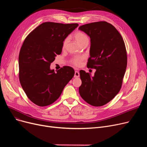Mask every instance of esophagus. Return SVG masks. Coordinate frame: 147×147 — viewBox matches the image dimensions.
Here are the masks:
<instances>
[{"label":"esophagus","mask_w":147,"mask_h":147,"mask_svg":"<svg viewBox=\"0 0 147 147\" xmlns=\"http://www.w3.org/2000/svg\"><path fill=\"white\" fill-rule=\"evenodd\" d=\"M79 76H80L79 72L78 71H76L74 73V78H79Z\"/></svg>","instance_id":"34e87169"}]
</instances>
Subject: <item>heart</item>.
Returning <instances> with one entry per match:
<instances>
[{
    "instance_id": "b5f03b06",
    "label": "heart",
    "mask_w": 147,
    "mask_h": 147,
    "mask_svg": "<svg viewBox=\"0 0 147 147\" xmlns=\"http://www.w3.org/2000/svg\"><path fill=\"white\" fill-rule=\"evenodd\" d=\"M74 37L76 38V41L78 42V43L80 45L84 42H89L88 36L85 33H84L82 32H77L74 34ZM68 43V38H65L63 42V49L66 48ZM83 59V57H76L72 59L71 62L73 64L76 65H79L81 64Z\"/></svg>"
}]
</instances>
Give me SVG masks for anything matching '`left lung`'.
<instances>
[{
    "label": "left lung",
    "instance_id": "1",
    "mask_svg": "<svg viewBox=\"0 0 147 147\" xmlns=\"http://www.w3.org/2000/svg\"><path fill=\"white\" fill-rule=\"evenodd\" d=\"M79 29L90 38L87 67L96 69L94 76L80 70L79 94L90 105L102 106L121 89L127 67L125 42L117 29L105 21L89 23Z\"/></svg>",
    "mask_w": 147,
    "mask_h": 147
}]
</instances>
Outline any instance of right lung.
Listing matches in <instances>:
<instances>
[{
  "instance_id": "right-lung-1",
  "label": "right lung",
  "mask_w": 147,
  "mask_h": 147,
  "mask_svg": "<svg viewBox=\"0 0 147 147\" xmlns=\"http://www.w3.org/2000/svg\"><path fill=\"white\" fill-rule=\"evenodd\" d=\"M78 26L46 22L26 38L19 54V78L34 104L44 107L53 103L73 78L72 67L64 66L55 72L50 65L61 53L65 38Z\"/></svg>"
}]
</instances>
